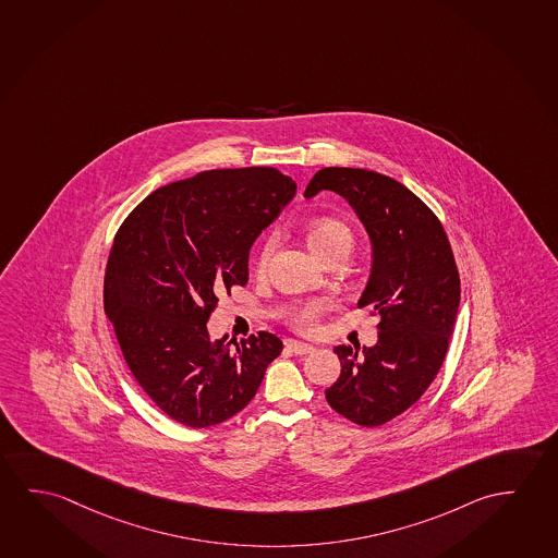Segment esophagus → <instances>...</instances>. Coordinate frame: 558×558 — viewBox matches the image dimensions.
Instances as JSON below:
<instances>
[{"mask_svg": "<svg viewBox=\"0 0 558 558\" xmlns=\"http://www.w3.org/2000/svg\"><path fill=\"white\" fill-rule=\"evenodd\" d=\"M284 347L294 354H308L314 351V347L308 345V343H301V341H294V339H287Z\"/></svg>", "mask_w": 558, "mask_h": 558, "instance_id": "1", "label": "esophagus"}]
</instances>
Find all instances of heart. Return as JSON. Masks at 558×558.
I'll return each instance as SVG.
<instances>
[{
    "label": "heart",
    "instance_id": "1",
    "mask_svg": "<svg viewBox=\"0 0 558 558\" xmlns=\"http://www.w3.org/2000/svg\"><path fill=\"white\" fill-rule=\"evenodd\" d=\"M306 239H308L310 248L322 259L328 256L336 250L353 248V230L347 227L345 222L337 221V219H329V217H322L316 221L310 222L308 230H306ZM275 236H267L257 248L256 259H254V267L256 271H264L267 267L269 257L274 254ZM328 308V304L322 301L306 302L302 306L291 312V324L301 331H308L314 328L316 319L324 314V310Z\"/></svg>",
    "mask_w": 558,
    "mask_h": 558
}]
</instances>
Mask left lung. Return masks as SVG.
I'll return each instance as SVG.
<instances>
[{
	"instance_id": "left-lung-1",
	"label": "left lung",
	"mask_w": 558,
	"mask_h": 558,
	"mask_svg": "<svg viewBox=\"0 0 558 558\" xmlns=\"http://www.w3.org/2000/svg\"><path fill=\"white\" fill-rule=\"evenodd\" d=\"M343 195L368 230L374 262L359 306L378 314V343L333 349L341 376L326 389L354 425L380 426L408 411L442 366L460 306V274L433 209L393 178L364 169H322L304 195Z\"/></svg>"
}]
</instances>
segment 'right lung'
<instances>
[{
    "label": "right lung",
    "instance_id": "add662e5",
    "mask_svg": "<svg viewBox=\"0 0 558 558\" xmlns=\"http://www.w3.org/2000/svg\"><path fill=\"white\" fill-rule=\"evenodd\" d=\"M294 192L271 167L207 170L155 190L116 232L105 312L133 378L177 423L236 415L283 351L269 331L213 341L205 324L248 283L250 248Z\"/></svg>",
    "mask_w": 558,
    "mask_h": 558
}]
</instances>
